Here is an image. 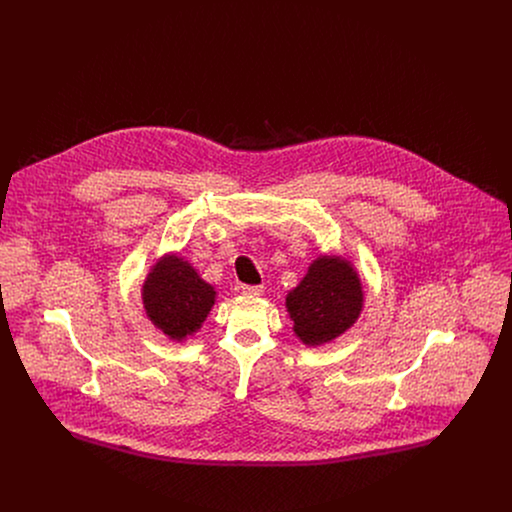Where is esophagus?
<instances>
[{
    "label": "esophagus",
    "instance_id": "1",
    "mask_svg": "<svg viewBox=\"0 0 512 512\" xmlns=\"http://www.w3.org/2000/svg\"><path fill=\"white\" fill-rule=\"evenodd\" d=\"M238 290L240 293H244V295H262L264 292V288L262 286H246V284H242V286H238Z\"/></svg>",
    "mask_w": 512,
    "mask_h": 512
}]
</instances>
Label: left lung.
I'll list each match as a JSON object with an SVG mask.
<instances>
[{
    "mask_svg": "<svg viewBox=\"0 0 512 512\" xmlns=\"http://www.w3.org/2000/svg\"><path fill=\"white\" fill-rule=\"evenodd\" d=\"M365 305L355 266L343 256H319L301 282L286 295L295 337L307 347H321L351 329Z\"/></svg>",
    "mask_w": 512,
    "mask_h": 512,
    "instance_id": "8db88e82",
    "label": "left lung"
}]
</instances>
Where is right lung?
I'll return each mask as SVG.
<instances>
[{
	"label": "right lung",
	"mask_w": 512,
	"mask_h": 512,
	"mask_svg": "<svg viewBox=\"0 0 512 512\" xmlns=\"http://www.w3.org/2000/svg\"><path fill=\"white\" fill-rule=\"evenodd\" d=\"M147 319L169 341L195 335L217 301L215 288L179 254H163L142 286Z\"/></svg>",
	"instance_id": "obj_1"
}]
</instances>
